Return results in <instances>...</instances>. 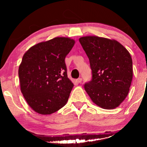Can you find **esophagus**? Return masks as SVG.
<instances>
[{
    "instance_id": "34e87169",
    "label": "esophagus",
    "mask_w": 147,
    "mask_h": 147,
    "mask_svg": "<svg viewBox=\"0 0 147 147\" xmlns=\"http://www.w3.org/2000/svg\"><path fill=\"white\" fill-rule=\"evenodd\" d=\"M76 81H77V83H81V82H82V78H78Z\"/></svg>"
}]
</instances>
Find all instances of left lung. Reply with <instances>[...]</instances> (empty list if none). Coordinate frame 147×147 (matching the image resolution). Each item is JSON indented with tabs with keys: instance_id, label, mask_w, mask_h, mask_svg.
Listing matches in <instances>:
<instances>
[{
	"instance_id": "1",
	"label": "left lung",
	"mask_w": 147,
	"mask_h": 147,
	"mask_svg": "<svg viewBox=\"0 0 147 147\" xmlns=\"http://www.w3.org/2000/svg\"><path fill=\"white\" fill-rule=\"evenodd\" d=\"M88 57L92 79L84 88L92 101L104 109H113L129 92L133 61L128 50L115 40L90 36L79 38Z\"/></svg>"
}]
</instances>
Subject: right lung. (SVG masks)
<instances>
[{"label": "right lung", "instance_id": "1", "mask_svg": "<svg viewBox=\"0 0 147 147\" xmlns=\"http://www.w3.org/2000/svg\"><path fill=\"white\" fill-rule=\"evenodd\" d=\"M75 44L56 37L30 48L18 68L21 90L35 112L50 115L65 105L74 85L68 78L65 58Z\"/></svg>", "mask_w": 147, "mask_h": 147}]
</instances>
